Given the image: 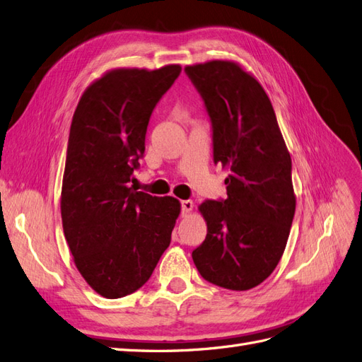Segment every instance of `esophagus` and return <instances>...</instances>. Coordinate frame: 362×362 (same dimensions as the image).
<instances>
[{
	"mask_svg": "<svg viewBox=\"0 0 362 362\" xmlns=\"http://www.w3.org/2000/svg\"><path fill=\"white\" fill-rule=\"evenodd\" d=\"M193 209V202L192 201H182L181 202V211L182 216H189Z\"/></svg>",
	"mask_w": 362,
	"mask_h": 362,
	"instance_id": "34e87169",
	"label": "esophagus"
}]
</instances>
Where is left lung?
I'll use <instances>...</instances> for the list:
<instances>
[{
	"label": "left lung",
	"mask_w": 362,
	"mask_h": 362,
	"mask_svg": "<svg viewBox=\"0 0 362 362\" xmlns=\"http://www.w3.org/2000/svg\"><path fill=\"white\" fill-rule=\"evenodd\" d=\"M184 70L213 124L214 161L229 170L228 199L199 205L206 238L192 257L206 281L253 289L276 269L289 238L296 205L291 154L269 97L238 62Z\"/></svg>",
	"instance_id": "1"
}]
</instances>
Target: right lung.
<instances>
[{
	"mask_svg": "<svg viewBox=\"0 0 362 362\" xmlns=\"http://www.w3.org/2000/svg\"><path fill=\"white\" fill-rule=\"evenodd\" d=\"M181 66L114 69L81 97L71 119L61 218L81 276L109 300L148 281L170 244L181 213L172 196L130 187L145 153L153 109L180 76Z\"/></svg>",
	"mask_w": 362,
	"mask_h": 362,
	"instance_id": "right-lung-1",
	"label": "right lung"
}]
</instances>
